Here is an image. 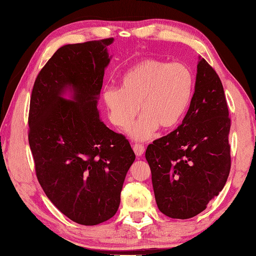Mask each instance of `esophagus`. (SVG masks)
Listing matches in <instances>:
<instances>
[{
  "label": "esophagus",
  "instance_id": "1",
  "mask_svg": "<svg viewBox=\"0 0 256 256\" xmlns=\"http://www.w3.org/2000/svg\"><path fill=\"white\" fill-rule=\"evenodd\" d=\"M133 150L136 156H142L144 150H145V146L143 144H134L133 145Z\"/></svg>",
  "mask_w": 256,
  "mask_h": 256
}]
</instances>
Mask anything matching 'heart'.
Listing matches in <instances>:
<instances>
[{
    "mask_svg": "<svg viewBox=\"0 0 256 256\" xmlns=\"http://www.w3.org/2000/svg\"><path fill=\"white\" fill-rule=\"evenodd\" d=\"M194 92V76L184 64H170L156 58L136 62L121 78V88L106 86L103 102L111 123L120 130L128 128L135 140H146L157 128L170 130L186 114Z\"/></svg>",
    "mask_w": 256,
    "mask_h": 256,
    "instance_id": "1",
    "label": "heart"
}]
</instances>
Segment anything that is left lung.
<instances>
[{
  "label": "left lung",
  "mask_w": 256,
  "mask_h": 256,
  "mask_svg": "<svg viewBox=\"0 0 256 256\" xmlns=\"http://www.w3.org/2000/svg\"><path fill=\"white\" fill-rule=\"evenodd\" d=\"M230 126L224 86L214 69L200 58L194 94L182 123L155 140L145 153L156 204L165 216L192 218L224 189L231 168Z\"/></svg>",
  "instance_id": "1"
}]
</instances>
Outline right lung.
<instances>
[{"label":"right lung","mask_w":256,"mask_h":256,"mask_svg":"<svg viewBox=\"0 0 256 256\" xmlns=\"http://www.w3.org/2000/svg\"><path fill=\"white\" fill-rule=\"evenodd\" d=\"M113 38L64 45L38 74L28 142L38 182L54 206L84 226L116 214L135 154L124 135L100 120L98 99ZM67 92L72 99L64 100Z\"/></svg>","instance_id":"right-lung-1"}]
</instances>
